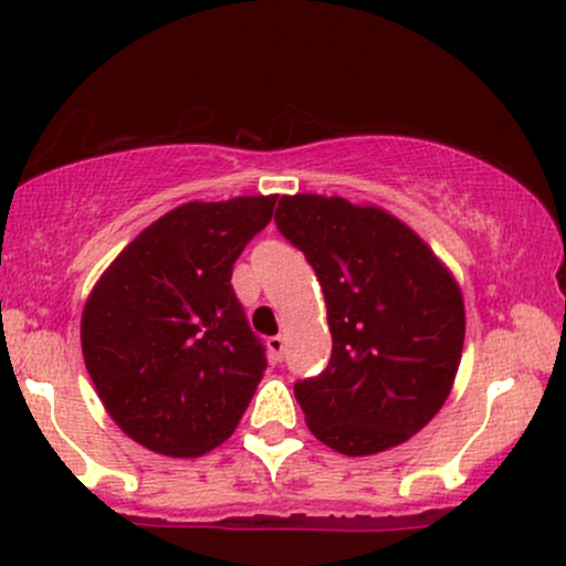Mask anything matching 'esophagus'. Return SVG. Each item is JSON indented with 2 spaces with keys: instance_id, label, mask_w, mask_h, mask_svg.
Listing matches in <instances>:
<instances>
[{
  "instance_id": "obj_1",
  "label": "esophagus",
  "mask_w": 566,
  "mask_h": 566,
  "mask_svg": "<svg viewBox=\"0 0 566 566\" xmlns=\"http://www.w3.org/2000/svg\"><path fill=\"white\" fill-rule=\"evenodd\" d=\"M266 347H269V360L271 363H282V357H284V336H269Z\"/></svg>"
}]
</instances>
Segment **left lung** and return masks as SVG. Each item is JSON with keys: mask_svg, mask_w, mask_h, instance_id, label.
<instances>
[{"mask_svg": "<svg viewBox=\"0 0 566 566\" xmlns=\"http://www.w3.org/2000/svg\"><path fill=\"white\" fill-rule=\"evenodd\" d=\"M276 227L316 271L332 360L295 384L311 433L368 457L418 433L452 391L464 303L452 271L405 221L339 196H282Z\"/></svg>", "mask_w": 566, "mask_h": 566, "instance_id": "8db88e82", "label": "left lung"}]
</instances>
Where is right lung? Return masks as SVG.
<instances>
[{
	"mask_svg": "<svg viewBox=\"0 0 566 566\" xmlns=\"http://www.w3.org/2000/svg\"><path fill=\"white\" fill-rule=\"evenodd\" d=\"M279 196L177 206L93 284L81 318L83 360L123 431L164 457L224 443L266 370L230 284L242 248Z\"/></svg>",
	"mask_w": 566,
	"mask_h": 566,
	"instance_id": "obj_1",
	"label": "right lung"
}]
</instances>
